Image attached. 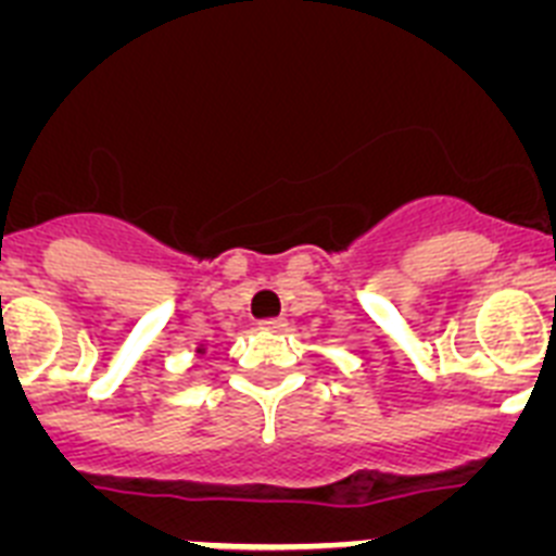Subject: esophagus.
I'll return each mask as SVG.
<instances>
[{"instance_id":"34e87169","label":"esophagus","mask_w":556,"mask_h":556,"mask_svg":"<svg viewBox=\"0 0 556 556\" xmlns=\"http://www.w3.org/2000/svg\"><path fill=\"white\" fill-rule=\"evenodd\" d=\"M258 326H262L264 331H283V328H287V320H283V317H267V320H262Z\"/></svg>"}]
</instances>
